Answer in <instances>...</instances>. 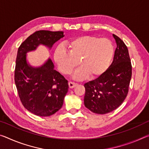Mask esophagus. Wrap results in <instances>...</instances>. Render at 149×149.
<instances>
[{
  "label": "esophagus",
  "mask_w": 149,
  "mask_h": 149,
  "mask_svg": "<svg viewBox=\"0 0 149 149\" xmlns=\"http://www.w3.org/2000/svg\"><path fill=\"white\" fill-rule=\"evenodd\" d=\"M68 85H69L70 88H74V87L77 86V84L74 83V82H72V81H70L69 83H68Z\"/></svg>",
  "instance_id": "esophagus-1"
}]
</instances>
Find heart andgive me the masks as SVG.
Returning <instances> with one entry per match:
<instances>
[{
	"mask_svg": "<svg viewBox=\"0 0 149 149\" xmlns=\"http://www.w3.org/2000/svg\"><path fill=\"white\" fill-rule=\"evenodd\" d=\"M69 52L62 46L54 51V59L59 70L63 74H69L79 64L81 66L74 75L76 79L91 78L102 75L108 70L114 54L111 41L106 38L84 36L68 42Z\"/></svg>",
	"mask_w": 149,
	"mask_h": 149,
	"instance_id": "obj_1",
	"label": "heart"
}]
</instances>
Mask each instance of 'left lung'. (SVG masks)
<instances>
[{"label": "left lung", "mask_w": 149, "mask_h": 149, "mask_svg": "<svg viewBox=\"0 0 149 149\" xmlns=\"http://www.w3.org/2000/svg\"><path fill=\"white\" fill-rule=\"evenodd\" d=\"M117 44L114 58L108 70L97 78L84 84V105L97 114L111 112L121 105L129 91L132 66L128 48L113 34Z\"/></svg>", "instance_id": "obj_1"}]
</instances>
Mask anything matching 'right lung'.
I'll return each instance as SVG.
<instances>
[{
    "instance_id": "1",
    "label": "right lung",
    "mask_w": 149,
    "mask_h": 149,
    "mask_svg": "<svg viewBox=\"0 0 149 149\" xmlns=\"http://www.w3.org/2000/svg\"><path fill=\"white\" fill-rule=\"evenodd\" d=\"M63 36L62 31L39 30L28 36L18 49L15 81L18 95L24 107L38 116H50L60 110L69 86L68 80L54 70L50 58L40 67H32L27 62L26 54L41 44L51 49Z\"/></svg>"
}]
</instances>
